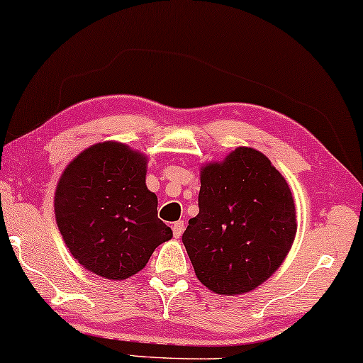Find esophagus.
Returning a JSON list of instances; mask_svg holds the SVG:
<instances>
[{
	"mask_svg": "<svg viewBox=\"0 0 363 363\" xmlns=\"http://www.w3.org/2000/svg\"><path fill=\"white\" fill-rule=\"evenodd\" d=\"M172 230H174V237L175 238H180L183 230H185V222H183V220L175 222V224L172 225Z\"/></svg>",
	"mask_w": 363,
	"mask_h": 363,
	"instance_id": "obj_1",
	"label": "esophagus"
}]
</instances>
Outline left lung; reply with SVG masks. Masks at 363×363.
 <instances>
[{
  "mask_svg": "<svg viewBox=\"0 0 363 363\" xmlns=\"http://www.w3.org/2000/svg\"><path fill=\"white\" fill-rule=\"evenodd\" d=\"M198 206L182 240L209 291L247 294L286 259L297 233L292 191L259 150L237 147L203 167Z\"/></svg>",
  "mask_w": 363,
  "mask_h": 363,
  "instance_id": "left-lung-1",
  "label": "left lung"
}]
</instances>
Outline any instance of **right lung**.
I'll return each mask as SVG.
<instances>
[{"label":"right lung","mask_w":363,"mask_h":363,"mask_svg":"<svg viewBox=\"0 0 363 363\" xmlns=\"http://www.w3.org/2000/svg\"><path fill=\"white\" fill-rule=\"evenodd\" d=\"M147 159L121 143L94 144L66 167L55 217L71 255L87 271L121 281L143 269L172 228L146 186Z\"/></svg>","instance_id":"1"}]
</instances>
